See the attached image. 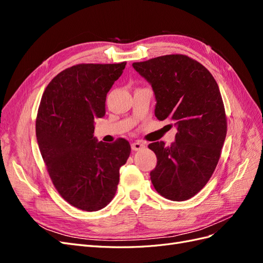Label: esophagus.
I'll return each mask as SVG.
<instances>
[{
    "label": "esophagus",
    "instance_id": "34e87169",
    "mask_svg": "<svg viewBox=\"0 0 263 263\" xmlns=\"http://www.w3.org/2000/svg\"><path fill=\"white\" fill-rule=\"evenodd\" d=\"M146 146L144 142H140V141H135L132 144V149L134 151H139V150H142Z\"/></svg>",
    "mask_w": 263,
    "mask_h": 263
}]
</instances>
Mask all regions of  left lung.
<instances>
[{"mask_svg":"<svg viewBox=\"0 0 263 263\" xmlns=\"http://www.w3.org/2000/svg\"><path fill=\"white\" fill-rule=\"evenodd\" d=\"M153 87L155 115L177 128L170 146H148L157 156L150 179L159 194L185 201L205 186L216 168L227 134L224 103L217 82L200 62L183 54H166L133 63Z\"/></svg>","mask_w":263,"mask_h":263,"instance_id":"left-lung-1","label":"left lung"}]
</instances>
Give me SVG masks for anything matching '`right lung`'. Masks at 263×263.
I'll use <instances>...</instances> for the list:
<instances>
[{"label": "right lung", "mask_w": 263, "mask_h": 263, "mask_svg": "<svg viewBox=\"0 0 263 263\" xmlns=\"http://www.w3.org/2000/svg\"><path fill=\"white\" fill-rule=\"evenodd\" d=\"M126 62L82 63L63 70L47 85L36 119V136L54 187L77 209L95 212L112 201L129 142L94 137V119L105 115V101Z\"/></svg>", "instance_id": "right-lung-1"}]
</instances>
